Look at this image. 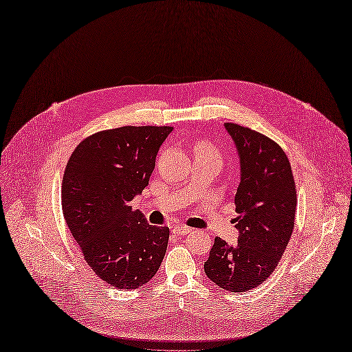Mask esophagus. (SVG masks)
I'll return each instance as SVG.
<instances>
[{
  "mask_svg": "<svg viewBox=\"0 0 352 352\" xmlns=\"http://www.w3.org/2000/svg\"><path fill=\"white\" fill-rule=\"evenodd\" d=\"M190 232H192V228L188 227V226H175L173 227V233L179 234V236H185V234H188Z\"/></svg>",
  "mask_w": 352,
  "mask_h": 352,
  "instance_id": "obj_1",
  "label": "esophagus"
}]
</instances>
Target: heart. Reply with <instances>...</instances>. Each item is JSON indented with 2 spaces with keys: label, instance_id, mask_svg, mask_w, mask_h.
Returning a JSON list of instances; mask_svg holds the SVG:
<instances>
[{
  "label": "heart",
  "instance_id": "b5f03b06",
  "mask_svg": "<svg viewBox=\"0 0 352 352\" xmlns=\"http://www.w3.org/2000/svg\"><path fill=\"white\" fill-rule=\"evenodd\" d=\"M198 148H208V150H212V147L210 144H199V147ZM214 151V150H212Z\"/></svg>",
  "mask_w": 352,
  "mask_h": 352
}]
</instances>
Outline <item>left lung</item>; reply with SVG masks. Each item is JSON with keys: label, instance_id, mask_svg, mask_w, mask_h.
Returning <instances> with one entry per match:
<instances>
[{"label": "left lung", "instance_id": "8db88e82", "mask_svg": "<svg viewBox=\"0 0 352 352\" xmlns=\"http://www.w3.org/2000/svg\"><path fill=\"white\" fill-rule=\"evenodd\" d=\"M240 159L234 197L236 245L215 237L204 270L226 292L258 287L276 268L293 234L297 192L284 150L271 138L237 124H224Z\"/></svg>", "mask_w": 352, "mask_h": 352}]
</instances>
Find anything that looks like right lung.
I'll return each mask as SVG.
<instances>
[{
	"mask_svg": "<svg viewBox=\"0 0 352 352\" xmlns=\"http://www.w3.org/2000/svg\"><path fill=\"white\" fill-rule=\"evenodd\" d=\"M172 126L100 131L72 151L63 179V212L87 265L119 289H135L159 271L168 227L150 226L131 201L148 186Z\"/></svg>",
	"mask_w": 352,
	"mask_h": 352,
	"instance_id": "obj_1",
	"label": "right lung"
}]
</instances>
